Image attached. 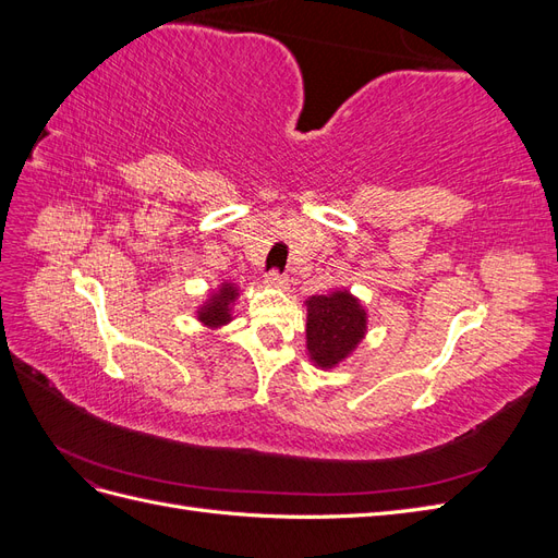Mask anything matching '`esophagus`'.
<instances>
[{"label": "esophagus", "instance_id": "34e87169", "mask_svg": "<svg viewBox=\"0 0 558 558\" xmlns=\"http://www.w3.org/2000/svg\"><path fill=\"white\" fill-rule=\"evenodd\" d=\"M265 283L272 286V289H286V286H289V277L281 275L279 269H272V272L265 275Z\"/></svg>", "mask_w": 558, "mask_h": 558}]
</instances>
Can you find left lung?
<instances>
[{
    "label": "left lung",
    "instance_id": "left-lung-1",
    "mask_svg": "<svg viewBox=\"0 0 558 558\" xmlns=\"http://www.w3.org/2000/svg\"><path fill=\"white\" fill-rule=\"evenodd\" d=\"M367 316L361 302L347 291L307 300V349L320 367H332L356 349L365 335Z\"/></svg>",
    "mask_w": 558,
    "mask_h": 558
}]
</instances>
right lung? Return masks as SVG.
Wrapping results in <instances>:
<instances>
[{
  "instance_id": "1",
  "label": "right lung",
  "mask_w": 558,
  "mask_h": 558,
  "mask_svg": "<svg viewBox=\"0 0 558 558\" xmlns=\"http://www.w3.org/2000/svg\"><path fill=\"white\" fill-rule=\"evenodd\" d=\"M234 298H238V291H234V286L232 283H223L221 291H218L216 295H211L207 305L197 312L199 314L197 318L202 320V324L211 326V328L228 324V320H230V310L228 307H230V302Z\"/></svg>"
}]
</instances>
